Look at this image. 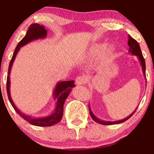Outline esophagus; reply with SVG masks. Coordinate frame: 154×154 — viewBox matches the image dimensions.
Segmentation results:
<instances>
[{
	"mask_svg": "<svg viewBox=\"0 0 154 154\" xmlns=\"http://www.w3.org/2000/svg\"><path fill=\"white\" fill-rule=\"evenodd\" d=\"M86 77L84 76H78L75 79L76 84L78 85H84L86 82Z\"/></svg>",
	"mask_w": 154,
	"mask_h": 154,
	"instance_id": "34e87169",
	"label": "esophagus"
}]
</instances>
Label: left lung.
Instances as JSON below:
<instances>
[{"instance_id": "obj_1", "label": "left lung", "mask_w": 154, "mask_h": 154, "mask_svg": "<svg viewBox=\"0 0 154 154\" xmlns=\"http://www.w3.org/2000/svg\"><path fill=\"white\" fill-rule=\"evenodd\" d=\"M128 44L129 45V52L131 53L132 54L135 55V56H137V57H138L140 61L141 65H142L143 72L144 75H146V62H145V59L143 58V54H142V52H141L140 48V45H139L138 43L136 41L135 39L132 38V37L130 36V35H129V39H128ZM137 109H135V111H134L133 113H132V114H130V116H128L127 118H125V119L119 120V121H116V122H106V121H102V120L98 119L96 116H94V114L92 113V111H91V109H90V106H89L90 114H91V116L92 119L94 120L95 122L100 124V125H115V124H119V123L124 122L127 121V120H128L129 118H130L132 115H133L134 113H135L136 110H137Z\"/></svg>"}]
</instances>
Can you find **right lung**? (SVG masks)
Returning <instances> with one entry per match:
<instances>
[{"label": "right lung", "mask_w": 154, "mask_h": 154, "mask_svg": "<svg viewBox=\"0 0 154 154\" xmlns=\"http://www.w3.org/2000/svg\"><path fill=\"white\" fill-rule=\"evenodd\" d=\"M47 30L45 29L43 26L40 25L39 24H32L28 28V30L26 32V34L24 38L19 42L17 46L16 47L14 52L13 56H12L11 60L9 66H8V76H7V81H6V91L7 94H8V100H9L11 104L12 105L16 112L19 114L24 119L27 121L28 122L32 125L39 127H49L52 126V125H56V124L59 123L61 121V118L63 116V104H64L65 100L66 99L67 96H68L69 93L72 91V88L75 87V81H62V82H59L57 83L56 88H55L54 91V97L57 98V102H56V110L52 114L46 117H40V118H34L32 116H27L26 114H23L16 107V106L14 103L13 100H11L10 95V71L11 69V66L13 64L14 61L17 56V53L20 49V47L23 46L25 44L28 43L29 42L32 40H37L39 38H43L46 36Z\"/></svg>", "instance_id": "1"}]
</instances>
